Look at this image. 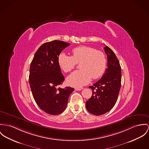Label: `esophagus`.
<instances>
[{
  "mask_svg": "<svg viewBox=\"0 0 149 149\" xmlns=\"http://www.w3.org/2000/svg\"><path fill=\"white\" fill-rule=\"evenodd\" d=\"M82 89H83V88H75V90L76 91H81Z\"/></svg>",
  "mask_w": 149,
  "mask_h": 149,
  "instance_id": "esophagus-1",
  "label": "esophagus"
}]
</instances>
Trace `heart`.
Returning <instances> with one entry per match:
<instances>
[{
	"instance_id": "obj_1",
	"label": "heart",
	"mask_w": 149,
	"mask_h": 149,
	"mask_svg": "<svg viewBox=\"0 0 149 149\" xmlns=\"http://www.w3.org/2000/svg\"><path fill=\"white\" fill-rule=\"evenodd\" d=\"M71 52L72 56L62 52L58 57V64L65 72H70L80 63L81 70L74 71L68 77L69 85L80 87L88 84L92 78L98 79L104 74L107 59L102 52L90 46H80L74 48Z\"/></svg>"
}]
</instances>
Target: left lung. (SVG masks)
I'll list each match as a JSON object with an SVG mask.
<instances>
[{"mask_svg":"<svg viewBox=\"0 0 149 149\" xmlns=\"http://www.w3.org/2000/svg\"><path fill=\"white\" fill-rule=\"evenodd\" d=\"M107 56V66L102 78L89 88L92 95L86 103L89 112L96 116L111 111L116 103L121 88V68L118 59L108 46L104 47Z\"/></svg>","mask_w":149,"mask_h":149,"instance_id":"1","label":"left lung"}]
</instances>
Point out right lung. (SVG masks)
<instances>
[{
  "label": "right lung",
  "instance_id": "add662e5",
  "mask_svg": "<svg viewBox=\"0 0 149 149\" xmlns=\"http://www.w3.org/2000/svg\"><path fill=\"white\" fill-rule=\"evenodd\" d=\"M69 45L59 40L45 42L38 49L31 63L29 80L33 98L40 108L49 115L62 113L74 90L70 87H59L65 77L58 57Z\"/></svg>",
  "mask_w": 149,
  "mask_h": 149
}]
</instances>
